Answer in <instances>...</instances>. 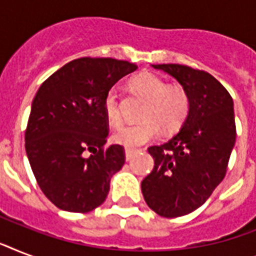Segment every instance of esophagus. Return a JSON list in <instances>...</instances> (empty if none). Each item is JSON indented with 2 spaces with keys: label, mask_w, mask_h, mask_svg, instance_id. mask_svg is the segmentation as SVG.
I'll return each mask as SVG.
<instances>
[{
  "label": "esophagus",
  "mask_w": 256,
  "mask_h": 256,
  "mask_svg": "<svg viewBox=\"0 0 256 256\" xmlns=\"http://www.w3.org/2000/svg\"><path fill=\"white\" fill-rule=\"evenodd\" d=\"M134 148H124V154H126V160H130L132 158V154H134Z\"/></svg>",
  "instance_id": "1"
}]
</instances>
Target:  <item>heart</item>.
Segmentation results:
<instances>
[{
	"mask_svg": "<svg viewBox=\"0 0 256 256\" xmlns=\"http://www.w3.org/2000/svg\"><path fill=\"white\" fill-rule=\"evenodd\" d=\"M132 88L148 100L138 124L122 126L112 134V140L126 148H136L154 140L164 132H175L183 124L190 112V98L182 86L168 85L152 73H142L132 81ZM104 112L112 126L122 122L118 90L110 88L104 96Z\"/></svg>",
	"mask_w": 256,
	"mask_h": 256,
	"instance_id": "b5f03b06",
	"label": "heart"
}]
</instances>
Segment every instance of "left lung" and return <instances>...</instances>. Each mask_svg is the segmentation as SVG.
Masks as SVG:
<instances>
[{"label": "left lung", "instance_id": "obj_1", "mask_svg": "<svg viewBox=\"0 0 256 256\" xmlns=\"http://www.w3.org/2000/svg\"><path fill=\"white\" fill-rule=\"evenodd\" d=\"M183 86L190 112L168 142L150 146L154 168L142 180L148 206L164 218L195 211L222 182L236 138L234 102L224 86L204 70L178 64L152 65Z\"/></svg>", "mask_w": 256, "mask_h": 256}]
</instances>
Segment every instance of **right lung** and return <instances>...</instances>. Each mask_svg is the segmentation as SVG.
Masks as SVG:
<instances>
[{
    "label": "right lung",
    "mask_w": 256,
    "mask_h": 256,
    "mask_svg": "<svg viewBox=\"0 0 256 256\" xmlns=\"http://www.w3.org/2000/svg\"><path fill=\"white\" fill-rule=\"evenodd\" d=\"M136 65L82 57L46 80L34 96L25 148L38 186L54 206L88 212L104 202L110 179L124 164L120 144L106 148L108 92Z\"/></svg>",
    "instance_id": "obj_1"
}]
</instances>
